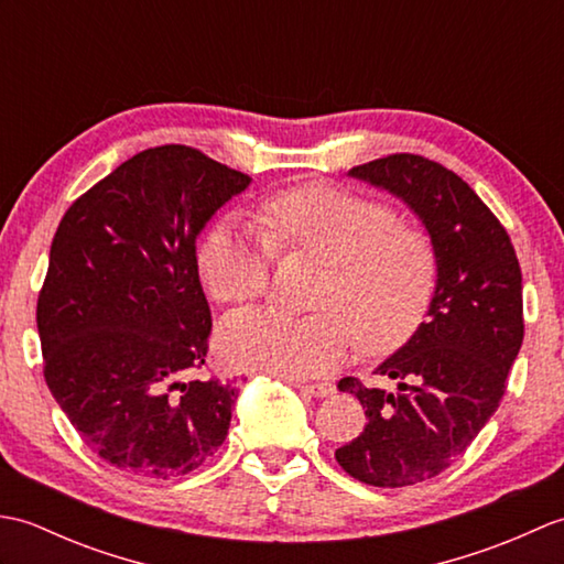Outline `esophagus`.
<instances>
[{"instance_id":"1","label":"esophagus","mask_w":564,"mask_h":564,"mask_svg":"<svg viewBox=\"0 0 564 564\" xmlns=\"http://www.w3.org/2000/svg\"><path fill=\"white\" fill-rule=\"evenodd\" d=\"M293 382V388H297L305 394H313V398H327V394L334 392L332 382H301V380H289Z\"/></svg>"}]
</instances>
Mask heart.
<instances>
[{
	"label": "heart",
	"instance_id": "1",
	"mask_svg": "<svg viewBox=\"0 0 564 564\" xmlns=\"http://www.w3.org/2000/svg\"><path fill=\"white\" fill-rule=\"evenodd\" d=\"M261 235L223 218L198 247V273L213 301L245 305L267 293L271 245L325 267L310 317L245 313L225 322L218 349L235 368L313 378L337 368L354 346L388 354L412 337L436 291V249L419 227L398 223L388 203L305 184L275 194Z\"/></svg>",
	"mask_w": 564,
	"mask_h": 564
}]
</instances>
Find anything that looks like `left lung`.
<instances>
[{"label":"left lung","instance_id":"left-lung-1","mask_svg":"<svg viewBox=\"0 0 564 564\" xmlns=\"http://www.w3.org/2000/svg\"><path fill=\"white\" fill-rule=\"evenodd\" d=\"M349 176L400 198L436 249L429 319L376 368L398 390L339 380L368 422L337 463L366 485L406 487L446 470L497 412L523 341L521 267L495 213L438 162L390 154Z\"/></svg>","mask_w":564,"mask_h":564}]
</instances>
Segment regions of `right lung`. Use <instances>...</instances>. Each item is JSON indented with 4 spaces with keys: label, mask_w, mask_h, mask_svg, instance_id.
<instances>
[{
    "label": "right lung",
    "mask_w": 564,
    "mask_h": 564,
    "mask_svg": "<svg viewBox=\"0 0 564 564\" xmlns=\"http://www.w3.org/2000/svg\"><path fill=\"white\" fill-rule=\"evenodd\" d=\"M251 184L186 145L135 154L59 220L39 295L43 373L84 443L138 477L218 451L237 388L184 380L206 364L210 307L196 239Z\"/></svg>",
    "instance_id": "right-lung-1"
}]
</instances>
